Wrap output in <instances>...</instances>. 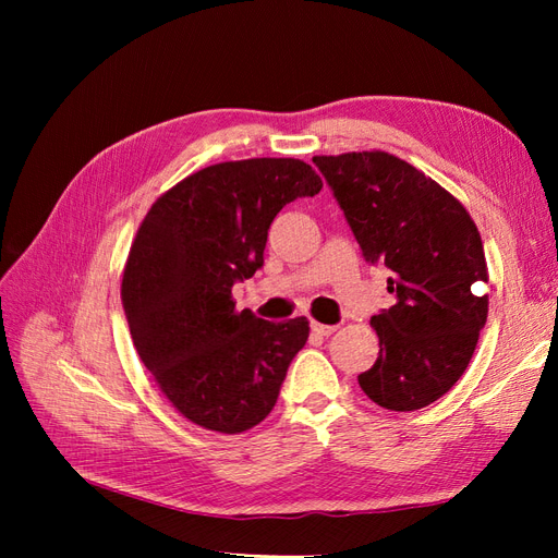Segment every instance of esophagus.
I'll return each mask as SVG.
<instances>
[{
    "label": "esophagus",
    "instance_id": "34e87169",
    "mask_svg": "<svg viewBox=\"0 0 558 558\" xmlns=\"http://www.w3.org/2000/svg\"><path fill=\"white\" fill-rule=\"evenodd\" d=\"M335 330H337V326H326V324H316V320H312V332L318 337H328Z\"/></svg>",
    "mask_w": 558,
    "mask_h": 558
}]
</instances>
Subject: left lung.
Listing matches in <instances>:
<instances>
[{
	"mask_svg": "<svg viewBox=\"0 0 558 558\" xmlns=\"http://www.w3.org/2000/svg\"><path fill=\"white\" fill-rule=\"evenodd\" d=\"M367 263L388 267L396 305L373 316L379 356L365 396L414 412L461 379L486 324L480 230L440 183L384 150L316 156Z\"/></svg>",
	"mask_w": 558,
	"mask_h": 558,
	"instance_id": "left-lung-1",
	"label": "left lung"
}]
</instances>
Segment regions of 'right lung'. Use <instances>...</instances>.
Returning a JSON list of instances; mask_svg holds the SVG:
<instances>
[{"instance_id":"obj_1","label":"right lung","mask_w":558,"mask_h":558,"mask_svg":"<svg viewBox=\"0 0 558 558\" xmlns=\"http://www.w3.org/2000/svg\"><path fill=\"white\" fill-rule=\"evenodd\" d=\"M324 181L295 158L218 162L148 209L130 246L121 298L134 349L193 424L244 433L272 412L310 320L234 310L232 286L263 267L267 230Z\"/></svg>"}]
</instances>
